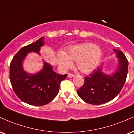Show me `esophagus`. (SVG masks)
Segmentation results:
<instances>
[{"instance_id": "1", "label": "esophagus", "mask_w": 134, "mask_h": 134, "mask_svg": "<svg viewBox=\"0 0 134 134\" xmlns=\"http://www.w3.org/2000/svg\"><path fill=\"white\" fill-rule=\"evenodd\" d=\"M67 76H68L69 78H72V77H75V75H74V74H73L69 73L68 74V75H67Z\"/></svg>"}]
</instances>
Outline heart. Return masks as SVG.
Returning <instances> with one entry per match:
<instances>
[{
  "label": "heart",
  "mask_w": 134,
  "mask_h": 134,
  "mask_svg": "<svg viewBox=\"0 0 134 134\" xmlns=\"http://www.w3.org/2000/svg\"><path fill=\"white\" fill-rule=\"evenodd\" d=\"M102 50L91 43H82L69 48L67 54L60 52L59 62L64 69L70 68L76 61L77 68L83 74H89L97 68L102 57Z\"/></svg>",
  "instance_id": "heart-1"
}]
</instances>
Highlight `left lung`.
I'll return each instance as SVG.
<instances>
[{"label":"left lung","mask_w":134,"mask_h":134,"mask_svg":"<svg viewBox=\"0 0 134 134\" xmlns=\"http://www.w3.org/2000/svg\"><path fill=\"white\" fill-rule=\"evenodd\" d=\"M119 60V67L112 75L101 70L102 65L90 75L85 77L84 83L77 91L78 96L84 102L100 105L112 100L120 92L126 80L129 62L122 51L114 49Z\"/></svg>","instance_id":"left-lung-1"}]
</instances>
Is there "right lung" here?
<instances>
[{"label": "right lung", "instance_id": "1", "mask_svg": "<svg viewBox=\"0 0 134 134\" xmlns=\"http://www.w3.org/2000/svg\"><path fill=\"white\" fill-rule=\"evenodd\" d=\"M43 37L35 43L23 47L13 57L10 64V80L14 92L21 100L35 106L51 102L57 96L60 82L67 74L60 75L53 70L49 64L43 62L42 70L35 74L24 70L22 62L29 52L40 54V48L44 44Z\"/></svg>", "mask_w": 134, "mask_h": 134}]
</instances>
